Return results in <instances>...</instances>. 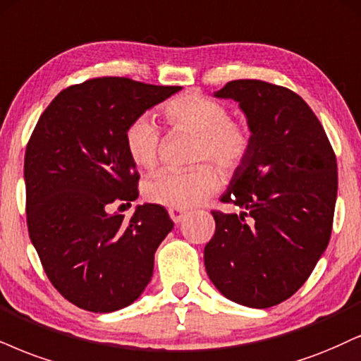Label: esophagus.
<instances>
[{
  "label": "esophagus",
  "instance_id": "obj_1",
  "mask_svg": "<svg viewBox=\"0 0 361 361\" xmlns=\"http://www.w3.org/2000/svg\"><path fill=\"white\" fill-rule=\"evenodd\" d=\"M169 216H171V219L173 221V222H177V224H179V222H182L184 221V217H185V211H182V209H169Z\"/></svg>",
  "mask_w": 361,
  "mask_h": 361
}]
</instances>
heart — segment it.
<instances>
[{"label":"heart","instance_id":"b5f03b06","mask_svg":"<svg viewBox=\"0 0 361 361\" xmlns=\"http://www.w3.org/2000/svg\"><path fill=\"white\" fill-rule=\"evenodd\" d=\"M164 117L171 126L197 133L195 159H212L222 171L231 172L246 160L251 150V132L241 122L229 118L228 109L199 93H185L167 102ZM126 147L135 166L152 169L160 154V130L149 117H140L128 126ZM221 185V173L212 164L177 171L162 169L144 185L150 202L173 209L201 206Z\"/></svg>","mask_w":361,"mask_h":361}]
</instances>
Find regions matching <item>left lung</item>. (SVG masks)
<instances>
[{
  "mask_svg": "<svg viewBox=\"0 0 361 361\" xmlns=\"http://www.w3.org/2000/svg\"><path fill=\"white\" fill-rule=\"evenodd\" d=\"M214 97L238 102L251 150L221 195L243 211H212L204 264L222 296L269 308L303 286L330 243L336 157L317 115L288 88L234 80Z\"/></svg>",
  "mask_w": 361,
  "mask_h": 361,
  "instance_id": "1",
  "label": "left lung"
}]
</instances>
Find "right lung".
Wrapping results in <instances>:
<instances>
[{
  "mask_svg": "<svg viewBox=\"0 0 361 361\" xmlns=\"http://www.w3.org/2000/svg\"><path fill=\"white\" fill-rule=\"evenodd\" d=\"M179 90L123 77L87 80L58 93L31 133L25 154L30 239L53 286L78 308L112 313L150 283L172 219L159 204L137 206L128 222L109 209L139 197L128 126Z\"/></svg>",
  "mask_w": 361,
  "mask_h": 361,
  "instance_id": "obj_1",
  "label": "right lung"
}]
</instances>
